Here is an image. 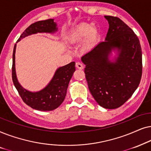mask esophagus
I'll return each mask as SVG.
<instances>
[{"instance_id": "esophagus-1", "label": "esophagus", "mask_w": 151, "mask_h": 151, "mask_svg": "<svg viewBox=\"0 0 151 151\" xmlns=\"http://www.w3.org/2000/svg\"><path fill=\"white\" fill-rule=\"evenodd\" d=\"M76 67H77V68H78V69H80V70L83 69V65L81 63H80V62H77V63H76Z\"/></svg>"}]
</instances>
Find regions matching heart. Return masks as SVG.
I'll list each match as a JSON object with an SVG mask.
<instances>
[{
    "label": "heart",
    "instance_id": "heart-1",
    "mask_svg": "<svg viewBox=\"0 0 151 151\" xmlns=\"http://www.w3.org/2000/svg\"><path fill=\"white\" fill-rule=\"evenodd\" d=\"M99 37V31L96 25L83 23L76 26L70 30L67 35V39L70 43L75 44L84 41L82 48L85 51H90L94 47Z\"/></svg>",
    "mask_w": 151,
    "mask_h": 151
}]
</instances>
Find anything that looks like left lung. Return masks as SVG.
Masks as SVG:
<instances>
[{"label": "left lung", "mask_w": 151, "mask_h": 151, "mask_svg": "<svg viewBox=\"0 0 151 151\" xmlns=\"http://www.w3.org/2000/svg\"><path fill=\"white\" fill-rule=\"evenodd\" d=\"M109 24L105 41L81 57L90 93L100 106L114 109L137 88L142 74V54L134 32L117 17L104 16ZM116 54L111 57L112 52Z\"/></svg>", "instance_id": "8db88e82"}]
</instances>
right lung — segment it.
Returning a JSON list of instances; mask_svg holds the SVG:
<instances>
[{
	"instance_id": "right-lung-1",
	"label": "right lung",
	"mask_w": 151,
	"mask_h": 151,
	"mask_svg": "<svg viewBox=\"0 0 151 151\" xmlns=\"http://www.w3.org/2000/svg\"><path fill=\"white\" fill-rule=\"evenodd\" d=\"M57 24L54 19L37 21L30 25L18 40L17 43L28 36L37 33H55ZM17 44L14 47L12 80L14 86L23 101L33 109L41 111H51L57 108L65 99L69 82L75 71V62L57 68L52 79L43 89L37 92L26 90L18 81L15 66V52Z\"/></svg>"
}]
</instances>
